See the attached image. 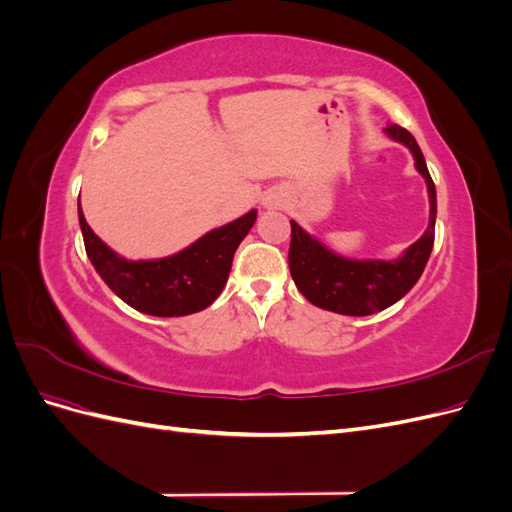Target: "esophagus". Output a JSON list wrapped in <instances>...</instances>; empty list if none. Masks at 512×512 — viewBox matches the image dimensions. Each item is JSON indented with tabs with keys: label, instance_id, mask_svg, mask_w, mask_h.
<instances>
[{
	"label": "esophagus",
	"instance_id": "34e87169",
	"mask_svg": "<svg viewBox=\"0 0 512 512\" xmlns=\"http://www.w3.org/2000/svg\"><path fill=\"white\" fill-rule=\"evenodd\" d=\"M265 207H267V209H271V207H280V200H277L275 196H267V198H265Z\"/></svg>",
	"mask_w": 512,
	"mask_h": 512
}]
</instances>
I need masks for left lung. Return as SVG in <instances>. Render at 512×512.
<instances>
[{
	"label": "left lung",
	"mask_w": 512,
	"mask_h": 512,
	"mask_svg": "<svg viewBox=\"0 0 512 512\" xmlns=\"http://www.w3.org/2000/svg\"><path fill=\"white\" fill-rule=\"evenodd\" d=\"M393 141L406 145L429 192V224L423 237L414 241L397 260H352L335 254L327 245L290 220L292 239L288 265L294 284L316 307L344 316H369L397 303L423 275L436 232V185L431 181L421 147L414 136L397 123L384 130Z\"/></svg>",
	"instance_id": "obj_1"
}]
</instances>
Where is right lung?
Wrapping results in <instances>:
<instances>
[{
  "instance_id": "right-lung-1",
  "label": "right lung",
  "mask_w": 512,
  "mask_h": 512,
  "mask_svg": "<svg viewBox=\"0 0 512 512\" xmlns=\"http://www.w3.org/2000/svg\"><path fill=\"white\" fill-rule=\"evenodd\" d=\"M79 222L91 265L121 301L138 312L160 318L188 316L209 307L228 282L239 243L256 222V211L209 230L185 250L156 260H128L113 252L85 222Z\"/></svg>"
}]
</instances>
